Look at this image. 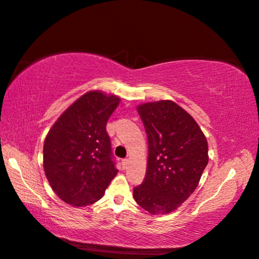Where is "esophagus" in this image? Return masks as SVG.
I'll return each instance as SVG.
<instances>
[{
  "label": "esophagus",
  "mask_w": 259,
  "mask_h": 259,
  "mask_svg": "<svg viewBox=\"0 0 259 259\" xmlns=\"http://www.w3.org/2000/svg\"><path fill=\"white\" fill-rule=\"evenodd\" d=\"M121 163H122V168L123 169L126 168V166H128V164H129V159H123L122 162H121Z\"/></svg>",
  "instance_id": "34e87169"
}]
</instances>
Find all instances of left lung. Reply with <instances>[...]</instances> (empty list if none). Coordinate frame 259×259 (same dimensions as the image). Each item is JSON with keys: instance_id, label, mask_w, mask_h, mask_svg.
I'll list each match as a JSON object with an SVG mask.
<instances>
[{"instance_id": "obj_1", "label": "left lung", "mask_w": 259, "mask_h": 259, "mask_svg": "<svg viewBox=\"0 0 259 259\" xmlns=\"http://www.w3.org/2000/svg\"><path fill=\"white\" fill-rule=\"evenodd\" d=\"M148 138V166L134 188L138 205L152 214L169 213L188 198L208 163V145L191 115L169 100L137 108Z\"/></svg>"}]
</instances>
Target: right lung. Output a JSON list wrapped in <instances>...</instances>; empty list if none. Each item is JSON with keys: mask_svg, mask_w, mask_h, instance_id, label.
Segmentation results:
<instances>
[{"mask_svg": "<svg viewBox=\"0 0 259 259\" xmlns=\"http://www.w3.org/2000/svg\"><path fill=\"white\" fill-rule=\"evenodd\" d=\"M120 98L90 91L65 110L43 147L45 172L54 192L72 206H88L103 196L118 169L107 121Z\"/></svg>", "mask_w": 259, "mask_h": 259, "instance_id": "obj_1", "label": "right lung"}]
</instances>
